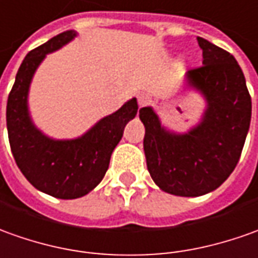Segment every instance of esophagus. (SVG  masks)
Segmentation results:
<instances>
[{
	"label": "esophagus",
	"mask_w": 258,
	"mask_h": 258,
	"mask_svg": "<svg viewBox=\"0 0 258 258\" xmlns=\"http://www.w3.org/2000/svg\"><path fill=\"white\" fill-rule=\"evenodd\" d=\"M150 103H151V97H150V94H147V93H141V94H138V106L145 107V106H148Z\"/></svg>",
	"instance_id": "obj_1"
}]
</instances>
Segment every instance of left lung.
<instances>
[{
    "label": "left lung",
    "mask_w": 258,
    "mask_h": 258,
    "mask_svg": "<svg viewBox=\"0 0 258 258\" xmlns=\"http://www.w3.org/2000/svg\"><path fill=\"white\" fill-rule=\"evenodd\" d=\"M198 43L203 66L186 72L185 86L206 103L201 121L186 133H175L152 107L140 110L152 180L166 194L188 198L206 195L230 176L251 120V97L234 56L199 36Z\"/></svg>",
    "instance_id": "1"
}]
</instances>
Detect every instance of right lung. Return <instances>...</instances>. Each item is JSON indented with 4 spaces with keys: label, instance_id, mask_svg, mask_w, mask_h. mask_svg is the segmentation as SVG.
<instances>
[{
    "label": "right lung",
    "instance_id": "right-lung-1",
    "mask_svg": "<svg viewBox=\"0 0 258 258\" xmlns=\"http://www.w3.org/2000/svg\"><path fill=\"white\" fill-rule=\"evenodd\" d=\"M76 36V31H66L31 50L19 66L7 103L8 138L17 165L32 186L57 199L82 198L99 185L124 127L138 110L137 99L133 97L72 140L50 138L33 124L28 106L33 75L48 53Z\"/></svg>",
    "mask_w": 258,
    "mask_h": 258
}]
</instances>
